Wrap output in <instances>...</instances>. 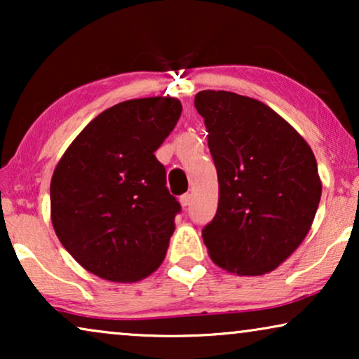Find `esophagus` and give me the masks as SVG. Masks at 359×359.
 <instances>
[{
    "label": "esophagus",
    "instance_id": "esophagus-1",
    "mask_svg": "<svg viewBox=\"0 0 359 359\" xmlns=\"http://www.w3.org/2000/svg\"><path fill=\"white\" fill-rule=\"evenodd\" d=\"M180 203H181V205H183V208L186 209L188 208V205L191 204V194H183L180 198Z\"/></svg>",
    "mask_w": 359,
    "mask_h": 359
}]
</instances>
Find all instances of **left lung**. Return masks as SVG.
I'll list each match as a JSON object with an SVG mask.
<instances>
[{"label": "left lung", "mask_w": 359, "mask_h": 359, "mask_svg": "<svg viewBox=\"0 0 359 359\" xmlns=\"http://www.w3.org/2000/svg\"><path fill=\"white\" fill-rule=\"evenodd\" d=\"M219 180V205L203 238L212 262L238 276H262L307 237L322 196L313 151L264 102L230 91H199Z\"/></svg>", "instance_id": "1"}]
</instances>
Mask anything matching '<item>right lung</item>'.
Wrapping results in <instances>:
<instances>
[{
	"label": "right lung",
	"mask_w": 359,
	"mask_h": 359,
	"mask_svg": "<svg viewBox=\"0 0 359 359\" xmlns=\"http://www.w3.org/2000/svg\"><path fill=\"white\" fill-rule=\"evenodd\" d=\"M180 100H129L102 111L72 142L50 181L58 240L86 271L135 283L163 263L181 205L155 150L175 129Z\"/></svg>",
	"instance_id": "right-lung-1"
}]
</instances>
